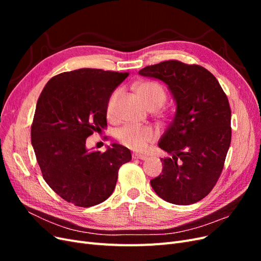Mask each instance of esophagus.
<instances>
[{"instance_id":"34e87169","label":"esophagus","mask_w":261,"mask_h":261,"mask_svg":"<svg viewBox=\"0 0 261 261\" xmlns=\"http://www.w3.org/2000/svg\"><path fill=\"white\" fill-rule=\"evenodd\" d=\"M133 158H134V159H139V160H143V161H146L148 159V156L141 155V154H133Z\"/></svg>"}]
</instances>
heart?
<instances>
[{
  "label": "heart",
  "instance_id": "1",
  "mask_svg": "<svg viewBox=\"0 0 261 261\" xmlns=\"http://www.w3.org/2000/svg\"><path fill=\"white\" fill-rule=\"evenodd\" d=\"M139 98L148 109H159L163 106L167 94L162 86L154 82H143L136 86ZM114 96L109 100L107 107L108 115H111ZM155 135L148 126L127 125L117 132V139L122 145L135 151H144L150 143H152Z\"/></svg>",
  "mask_w": 261,
  "mask_h": 261
}]
</instances>
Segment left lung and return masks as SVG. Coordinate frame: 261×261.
<instances>
[{"mask_svg": "<svg viewBox=\"0 0 261 261\" xmlns=\"http://www.w3.org/2000/svg\"><path fill=\"white\" fill-rule=\"evenodd\" d=\"M139 75L163 82L175 101L173 121L159 140L171 158L161 159L162 174L150 180L155 194L174 204H191L215 187L230 148L231 109L208 69L179 61L146 66Z\"/></svg>", "mask_w": 261, "mask_h": 261, "instance_id": "left-lung-1", "label": "left lung"}]
</instances>
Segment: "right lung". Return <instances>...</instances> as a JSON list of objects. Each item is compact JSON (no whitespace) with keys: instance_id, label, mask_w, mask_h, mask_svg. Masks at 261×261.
I'll return each instance as SVG.
<instances>
[{"instance_id":"obj_1","label":"right lung","mask_w":261,"mask_h":261,"mask_svg":"<svg viewBox=\"0 0 261 261\" xmlns=\"http://www.w3.org/2000/svg\"><path fill=\"white\" fill-rule=\"evenodd\" d=\"M128 73L80 68L54 76L38 99L31 125L33 144L44 180L63 199L91 207L113 193L129 150L112 144L90 151L86 139L107 127L110 97Z\"/></svg>"}]
</instances>
